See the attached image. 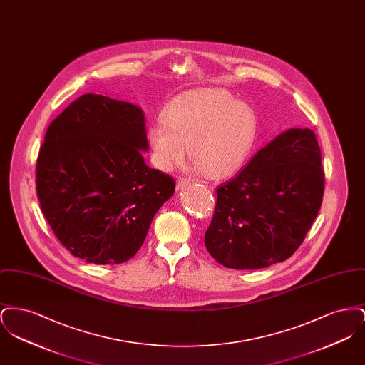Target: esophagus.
<instances>
[{
  "instance_id": "obj_1",
  "label": "esophagus",
  "mask_w": 365,
  "mask_h": 365,
  "mask_svg": "<svg viewBox=\"0 0 365 365\" xmlns=\"http://www.w3.org/2000/svg\"><path fill=\"white\" fill-rule=\"evenodd\" d=\"M190 185V180L189 179H186V178H179L178 179V182H176V187L179 189V190H182V189H185L186 186H189Z\"/></svg>"
}]
</instances>
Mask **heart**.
I'll use <instances>...</instances> for the list:
<instances>
[{
	"label": "heart",
	"instance_id": "obj_1",
	"mask_svg": "<svg viewBox=\"0 0 365 365\" xmlns=\"http://www.w3.org/2000/svg\"><path fill=\"white\" fill-rule=\"evenodd\" d=\"M255 135L253 109L225 88L207 87L175 97L164 110V122L150 125L148 142L161 171L182 164L190 146L192 173L225 179L242 167Z\"/></svg>",
	"mask_w": 365,
	"mask_h": 365
}]
</instances>
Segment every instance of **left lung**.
Returning <instances> with one entry per match:
<instances>
[{
    "label": "left lung",
    "mask_w": 365,
    "mask_h": 365,
    "mask_svg": "<svg viewBox=\"0 0 365 365\" xmlns=\"http://www.w3.org/2000/svg\"><path fill=\"white\" fill-rule=\"evenodd\" d=\"M322 152L309 128H289L216 190L205 232L209 255L232 269H260L289 259L323 200Z\"/></svg>",
    "instance_id": "obj_1"
}]
</instances>
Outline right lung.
Returning a JSON list of instances; mask_svg holds the SVG:
<instances>
[{
    "label": "right lung",
    "mask_w": 365,
    "mask_h": 365,
    "mask_svg": "<svg viewBox=\"0 0 365 365\" xmlns=\"http://www.w3.org/2000/svg\"><path fill=\"white\" fill-rule=\"evenodd\" d=\"M140 106L83 94L49 125L36 194L53 232L75 257L120 264L135 256L175 180L146 165Z\"/></svg>",
    "instance_id": "add662e5"
}]
</instances>
